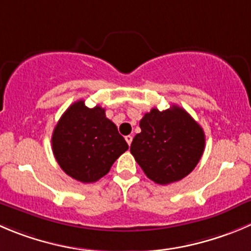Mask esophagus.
Returning a JSON list of instances; mask_svg holds the SVG:
<instances>
[{
    "label": "esophagus",
    "instance_id": "34e87169",
    "mask_svg": "<svg viewBox=\"0 0 251 251\" xmlns=\"http://www.w3.org/2000/svg\"><path fill=\"white\" fill-rule=\"evenodd\" d=\"M132 140H133V137H132V135H127V137H126V142L128 143V145L132 144Z\"/></svg>",
    "mask_w": 251,
    "mask_h": 251
}]
</instances>
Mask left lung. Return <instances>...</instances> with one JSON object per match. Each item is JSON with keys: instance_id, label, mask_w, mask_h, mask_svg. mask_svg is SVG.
Wrapping results in <instances>:
<instances>
[{"instance_id": "1", "label": "left lung", "mask_w": 251, "mask_h": 251, "mask_svg": "<svg viewBox=\"0 0 251 251\" xmlns=\"http://www.w3.org/2000/svg\"><path fill=\"white\" fill-rule=\"evenodd\" d=\"M130 152L145 175L159 185L182 180L199 164L204 150V132L178 106L152 108L139 123Z\"/></svg>"}]
</instances>
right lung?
<instances>
[{
    "mask_svg": "<svg viewBox=\"0 0 251 251\" xmlns=\"http://www.w3.org/2000/svg\"><path fill=\"white\" fill-rule=\"evenodd\" d=\"M56 161L75 180L96 182L128 150L127 142L104 109L88 108L82 100L71 104L59 119L51 137Z\"/></svg>",
    "mask_w": 251,
    "mask_h": 251,
    "instance_id": "add662e5",
    "label": "right lung"
}]
</instances>
